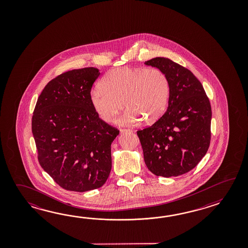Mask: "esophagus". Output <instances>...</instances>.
I'll return each instance as SVG.
<instances>
[{
	"label": "esophagus",
	"instance_id": "esophagus-1",
	"mask_svg": "<svg viewBox=\"0 0 248 248\" xmlns=\"http://www.w3.org/2000/svg\"><path fill=\"white\" fill-rule=\"evenodd\" d=\"M120 131L122 134H124V133H131V129H129V128H121L120 129Z\"/></svg>",
	"mask_w": 248,
	"mask_h": 248
}]
</instances>
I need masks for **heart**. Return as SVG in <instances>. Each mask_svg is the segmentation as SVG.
Returning a JSON list of instances; mask_svg holds the SVG:
<instances>
[{
  "label": "heart",
  "instance_id": "heart-1",
  "mask_svg": "<svg viewBox=\"0 0 248 248\" xmlns=\"http://www.w3.org/2000/svg\"><path fill=\"white\" fill-rule=\"evenodd\" d=\"M90 92L91 106L103 121L112 122L123 109L121 120L131 126L140 122L158 121L169 106L171 87L167 74L156 67L112 69Z\"/></svg>",
  "mask_w": 248,
  "mask_h": 248
}]
</instances>
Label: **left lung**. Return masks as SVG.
Listing matches in <instances>:
<instances>
[{
  "label": "left lung",
  "instance_id": "8db88e82",
  "mask_svg": "<svg viewBox=\"0 0 248 248\" xmlns=\"http://www.w3.org/2000/svg\"><path fill=\"white\" fill-rule=\"evenodd\" d=\"M145 64L162 70L171 87L168 110L152 126L137 132L148 169L170 177L194 169L206 155L211 141L210 102L189 69L168 58Z\"/></svg>",
  "mask_w": 248,
  "mask_h": 248
}]
</instances>
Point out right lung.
Returning a JSON list of instances; mask_svg holds the SVG:
<instances>
[{
  "label": "right lung",
  "mask_w": 248,
  "mask_h": 248,
  "mask_svg": "<svg viewBox=\"0 0 248 248\" xmlns=\"http://www.w3.org/2000/svg\"><path fill=\"white\" fill-rule=\"evenodd\" d=\"M99 74L95 67L59 74L45 86L33 111L39 163L64 190L100 188L111 172V144L120 130L91 106L90 90Z\"/></svg>",
  "instance_id": "1"
}]
</instances>
